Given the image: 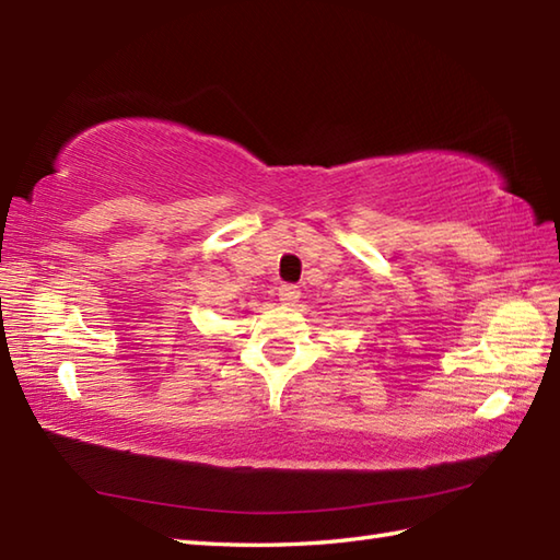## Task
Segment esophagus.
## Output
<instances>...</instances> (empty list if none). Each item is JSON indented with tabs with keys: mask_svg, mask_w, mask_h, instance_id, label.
Listing matches in <instances>:
<instances>
[{
	"mask_svg": "<svg viewBox=\"0 0 560 560\" xmlns=\"http://www.w3.org/2000/svg\"><path fill=\"white\" fill-rule=\"evenodd\" d=\"M301 299V289L293 287V283H283V287H279V301L283 305H295Z\"/></svg>",
	"mask_w": 560,
	"mask_h": 560,
	"instance_id": "obj_1",
	"label": "esophagus"
}]
</instances>
